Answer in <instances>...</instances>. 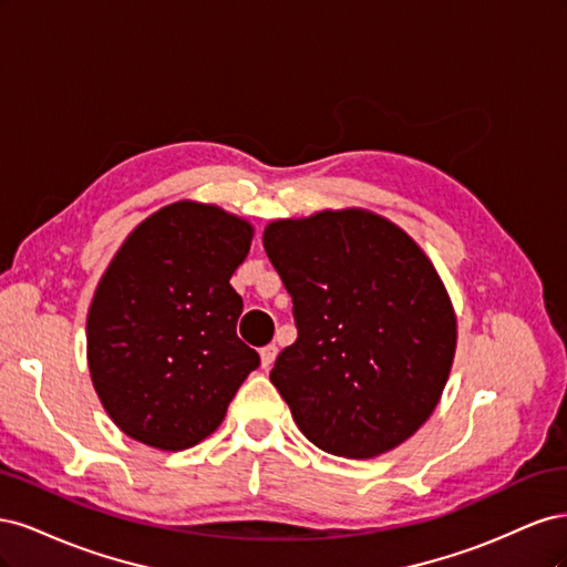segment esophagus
Instances as JSON below:
<instances>
[{
  "label": "esophagus",
  "instance_id": "1",
  "mask_svg": "<svg viewBox=\"0 0 567 567\" xmlns=\"http://www.w3.org/2000/svg\"><path fill=\"white\" fill-rule=\"evenodd\" d=\"M277 354H279V348L274 346V342H269V346H265L262 350H260V359H262V369H269L271 364H274V359H277Z\"/></svg>",
  "mask_w": 567,
  "mask_h": 567
}]
</instances>
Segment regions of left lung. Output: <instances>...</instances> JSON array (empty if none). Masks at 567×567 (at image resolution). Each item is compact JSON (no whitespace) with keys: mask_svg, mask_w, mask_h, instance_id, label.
<instances>
[{"mask_svg":"<svg viewBox=\"0 0 567 567\" xmlns=\"http://www.w3.org/2000/svg\"><path fill=\"white\" fill-rule=\"evenodd\" d=\"M298 338L269 379L319 450L369 458L414 435L447 385L456 317L414 238L369 210L265 229Z\"/></svg>","mask_w":567,"mask_h":567,"instance_id":"obj_1","label":"left lung"}]
</instances>
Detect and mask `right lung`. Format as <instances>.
I'll return each instance as SVG.
<instances>
[{"label":"right lung","instance_id":"right-lung-1","mask_svg":"<svg viewBox=\"0 0 567 567\" xmlns=\"http://www.w3.org/2000/svg\"><path fill=\"white\" fill-rule=\"evenodd\" d=\"M252 227L217 205L179 200L146 217L101 277L87 362L125 435L167 452L217 431L260 354L236 336L244 300L229 279Z\"/></svg>","mask_w":567,"mask_h":567}]
</instances>
